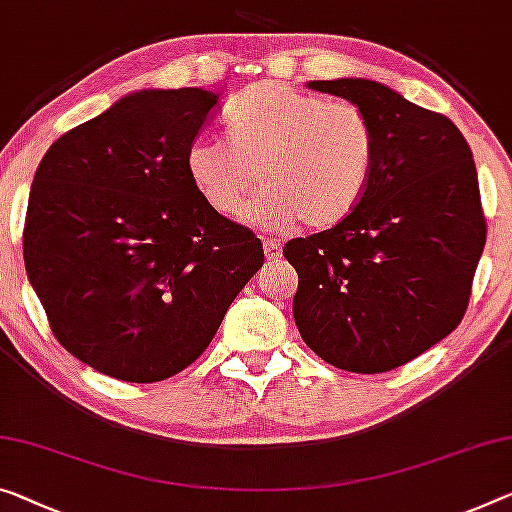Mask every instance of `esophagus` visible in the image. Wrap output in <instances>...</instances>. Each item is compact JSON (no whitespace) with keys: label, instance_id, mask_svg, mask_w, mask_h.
Masks as SVG:
<instances>
[{"label":"esophagus","instance_id":"esophagus-1","mask_svg":"<svg viewBox=\"0 0 512 512\" xmlns=\"http://www.w3.org/2000/svg\"><path fill=\"white\" fill-rule=\"evenodd\" d=\"M263 251L267 261H279L281 258V245L274 240H263Z\"/></svg>","mask_w":512,"mask_h":512}]
</instances>
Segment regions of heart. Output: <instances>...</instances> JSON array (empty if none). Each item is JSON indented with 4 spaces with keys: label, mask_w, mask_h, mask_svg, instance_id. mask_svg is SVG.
Wrapping results in <instances>:
<instances>
[{
    "label": "heart",
    "mask_w": 512,
    "mask_h": 512,
    "mask_svg": "<svg viewBox=\"0 0 512 512\" xmlns=\"http://www.w3.org/2000/svg\"><path fill=\"white\" fill-rule=\"evenodd\" d=\"M226 139L187 146L185 174L217 215L242 210V222L286 231L341 224L364 196L377 157L371 116L355 102L327 100L281 82L247 86L224 114Z\"/></svg>",
    "instance_id": "heart-1"
}]
</instances>
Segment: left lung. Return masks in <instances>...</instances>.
<instances>
[{"label": "left lung", "instance_id": "obj_1", "mask_svg": "<svg viewBox=\"0 0 512 512\" xmlns=\"http://www.w3.org/2000/svg\"><path fill=\"white\" fill-rule=\"evenodd\" d=\"M309 89L371 116L377 157L359 206L332 229L293 238L295 325L320 359L384 373L419 357L465 316L485 247L476 164L446 116L361 77Z\"/></svg>", "mask_w": 512, "mask_h": 512}]
</instances>
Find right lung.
Returning <instances> with one entry per match:
<instances>
[{"mask_svg":"<svg viewBox=\"0 0 512 512\" xmlns=\"http://www.w3.org/2000/svg\"><path fill=\"white\" fill-rule=\"evenodd\" d=\"M217 93L146 89L47 148L29 192V283L70 355L123 382H160L201 357L263 267L247 226L212 212L185 153Z\"/></svg>","mask_w":512,"mask_h":512,"instance_id":"right-lung-1","label":"right lung"}]
</instances>
